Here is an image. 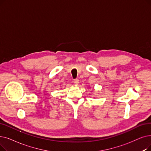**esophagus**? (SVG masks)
I'll list each match as a JSON object with an SVG mask.
<instances>
[{
  "label": "esophagus",
  "mask_w": 151,
  "mask_h": 151,
  "mask_svg": "<svg viewBox=\"0 0 151 151\" xmlns=\"http://www.w3.org/2000/svg\"><path fill=\"white\" fill-rule=\"evenodd\" d=\"M73 83H74V84H76V85L78 84V83H79V80H78V79H75V80H74Z\"/></svg>",
  "instance_id": "1"
}]
</instances>
